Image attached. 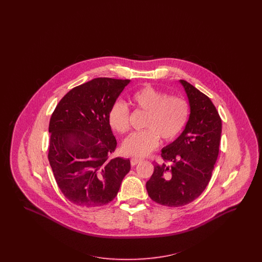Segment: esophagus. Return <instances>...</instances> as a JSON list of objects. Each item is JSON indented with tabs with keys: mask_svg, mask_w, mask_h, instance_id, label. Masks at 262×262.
Masks as SVG:
<instances>
[{
	"mask_svg": "<svg viewBox=\"0 0 262 262\" xmlns=\"http://www.w3.org/2000/svg\"><path fill=\"white\" fill-rule=\"evenodd\" d=\"M141 161H142V159H137V158H133V159H130V163H132V165H133V166L137 165V164H138V163H140Z\"/></svg>",
	"mask_w": 262,
	"mask_h": 262,
	"instance_id": "34e87169",
	"label": "esophagus"
}]
</instances>
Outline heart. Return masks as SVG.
Here are the masks:
<instances>
[{"label": "heart", "instance_id": "heart-1", "mask_svg": "<svg viewBox=\"0 0 262 262\" xmlns=\"http://www.w3.org/2000/svg\"><path fill=\"white\" fill-rule=\"evenodd\" d=\"M132 102L139 111L147 112L144 130L134 133L123 144L128 156L145 157L154 151L159 137L171 142L183 133L189 118V103L180 96H168L151 85L140 88L132 96ZM111 127L119 134L129 129V110L124 102L113 103L108 113Z\"/></svg>", "mask_w": 262, "mask_h": 262}]
</instances>
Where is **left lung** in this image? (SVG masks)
<instances>
[{
    "mask_svg": "<svg viewBox=\"0 0 262 262\" xmlns=\"http://www.w3.org/2000/svg\"><path fill=\"white\" fill-rule=\"evenodd\" d=\"M190 103L183 134L161 151L163 163L155 162L146 183L150 198L177 207L198 198L209 183L219 154L222 121L211 100L186 80H181Z\"/></svg>",
    "mask_w": 262,
    "mask_h": 262,
    "instance_id": "1",
    "label": "left lung"
}]
</instances>
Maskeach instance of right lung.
<instances>
[{
	"label": "right lung",
	"instance_id": "obj_1",
	"mask_svg": "<svg viewBox=\"0 0 262 262\" xmlns=\"http://www.w3.org/2000/svg\"><path fill=\"white\" fill-rule=\"evenodd\" d=\"M129 79L96 78L71 89L53 112L48 159L57 186L76 206L96 207L117 196L129 159L111 158L117 142L108 113Z\"/></svg>",
	"mask_w": 262,
	"mask_h": 262
}]
</instances>
